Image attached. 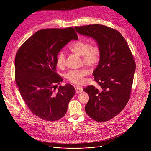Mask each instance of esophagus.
I'll use <instances>...</instances> for the list:
<instances>
[{"label": "esophagus", "mask_w": 151, "mask_h": 151, "mask_svg": "<svg viewBox=\"0 0 151 151\" xmlns=\"http://www.w3.org/2000/svg\"><path fill=\"white\" fill-rule=\"evenodd\" d=\"M75 90H76V93H82L83 91V88L82 87H79V86H76V88H75Z\"/></svg>", "instance_id": "34e87169"}]
</instances>
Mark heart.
<instances>
[{"mask_svg":"<svg viewBox=\"0 0 151 151\" xmlns=\"http://www.w3.org/2000/svg\"><path fill=\"white\" fill-rule=\"evenodd\" d=\"M70 49L73 52L82 57L83 63L89 66H94L99 63L101 51L97 45H92L87 41L78 40L73 43L70 47ZM66 61V52L64 50L60 51L56 56L57 66L62 68ZM88 73L87 69L72 70L65 74L66 79L75 84H81L83 82V78Z\"/></svg>","mask_w":151,"mask_h":151,"instance_id":"obj_1","label":"heart"}]
</instances>
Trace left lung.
<instances>
[{
	"instance_id": "8db88e82",
	"label": "left lung",
	"mask_w": 151,
	"mask_h": 151,
	"mask_svg": "<svg viewBox=\"0 0 151 151\" xmlns=\"http://www.w3.org/2000/svg\"><path fill=\"white\" fill-rule=\"evenodd\" d=\"M75 29L95 39L101 51L93 73L99 87L89 85L83 89L90 97L85 112L96 121H107L119 114L130 98L134 59L125 39L116 30L101 24L76 26Z\"/></svg>"
}]
</instances>
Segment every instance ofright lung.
I'll return each mask as SVG.
<instances>
[{
  "label": "right lung",
  "instance_id": "1",
  "mask_svg": "<svg viewBox=\"0 0 151 151\" xmlns=\"http://www.w3.org/2000/svg\"><path fill=\"white\" fill-rule=\"evenodd\" d=\"M72 39L78 40L72 27L36 32L20 47L15 59V79L21 96L32 112L39 118L54 121L65 115L75 94L70 84L60 85L56 56Z\"/></svg>",
  "mask_w": 151,
  "mask_h": 151
}]
</instances>
